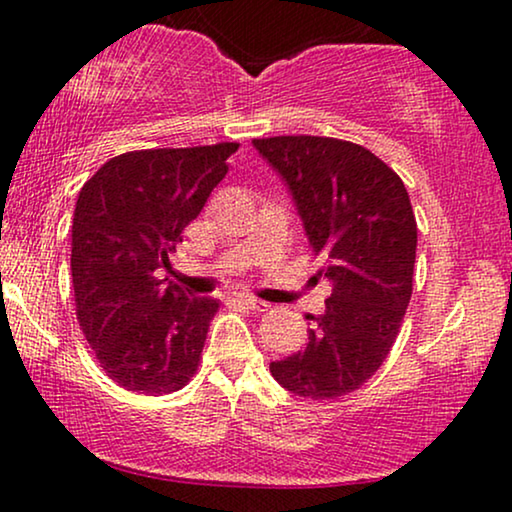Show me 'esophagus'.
<instances>
[{"label":"esophagus","mask_w":512,"mask_h":512,"mask_svg":"<svg viewBox=\"0 0 512 512\" xmlns=\"http://www.w3.org/2000/svg\"><path fill=\"white\" fill-rule=\"evenodd\" d=\"M235 300L237 303H240L242 307H247V310H254V312H265L268 310V303H265V300H258V298H254V296H249V293H237L235 296Z\"/></svg>","instance_id":"esophagus-1"}]
</instances>
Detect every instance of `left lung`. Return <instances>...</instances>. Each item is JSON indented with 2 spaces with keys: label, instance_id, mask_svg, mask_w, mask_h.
<instances>
[{
  "label": "left lung",
  "instance_id": "8db88e82",
  "mask_svg": "<svg viewBox=\"0 0 512 512\" xmlns=\"http://www.w3.org/2000/svg\"><path fill=\"white\" fill-rule=\"evenodd\" d=\"M289 188L331 282L307 345L270 363L291 394L324 401L359 389L394 345L412 296L417 221L403 181L375 153L333 137L254 139Z\"/></svg>",
  "mask_w": 512,
  "mask_h": 512
}]
</instances>
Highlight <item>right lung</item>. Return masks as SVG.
I'll return each instance as SVG.
<instances>
[{"mask_svg": "<svg viewBox=\"0 0 512 512\" xmlns=\"http://www.w3.org/2000/svg\"><path fill=\"white\" fill-rule=\"evenodd\" d=\"M235 151L223 142L121 153L81 188L72 223L76 319L118 387L172 394L198 370L219 300L188 298L160 270Z\"/></svg>", "mask_w": 512, "mask_h": 512, "instance_id": "obj_1", "label": "right lung"}]
</instances>
